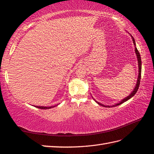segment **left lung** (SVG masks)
I'll return each mask as SVG.
<instances>
[{
  "mask_svg": "<svg viewBox=\"0 0 154 154\" xmlns=\"http://www.w3.org/2000/svg\"><path fill=\"white\" fill-rule=\"evenodd\" d=\"M132 41H133V43H134V45H135V52H136V56H137V59H138V68H139V72H138V80H137V83H136V86L134 89V90H133V91L132 92V93L130 94L128 97H126V98H125L124 100H122L120 103H119L117 104H116L115 105H112V107H115V106H117V105H121L122 103H123L124 102L126 101L127 100H128L129 99H131L132 97L134 96V95L136 94V92H137L138 90V88H139V86H140V79H141V72H142V61H141V57H140V53L138 52V51L137 49V48H136V43H135V40L132 37ZM96 103H97L100 105H101V106H103V107H111V106H105L103 104L101 103H100L99 102L96 101Z\"/></svg>",
  "mask_w": 154,
  "mask_h": 154,
  "instance_id": "8db88e82",
  "label": "left lung"
}]
</instances>
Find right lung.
Wrapping results in <instances>:
<instances>
[{
	"label": "right lung",
	"instance_id": "obj_1",
	"mask_svg": "<svg viewBox=\"0 0 154 154\" xmlns=\"http://www.w3.org/2000/svg\"><path fill=\"white\" fill-rule=\"evenodd\" d=\"M56 106V105H55ZM55 106H53V107H41V106H36V107L39 108V109H51V108H53L54 107H55Z\"/></svg>",
	"mask_w": 154,
	"mask_h": 154
}]
</instances>
